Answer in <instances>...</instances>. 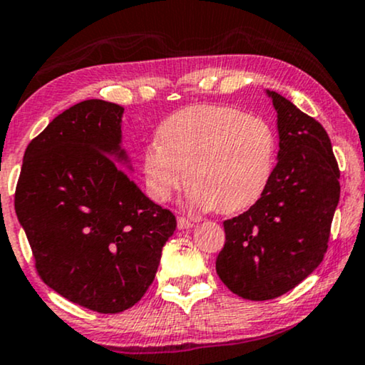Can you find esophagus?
<instances>
[{
	"label": "esophagus",
	"mask_w": 365,
	"mask_h": 365,
	"mask_svg": "<svg viewBox=\"0 0 365 365\" xmlns=\"http://www.w3.org/2000/svg\"><path fill=\"white\" fill-rule=\"evenodd\" d=\"M189 227H192V222L186 217L179 216L178 217V229H189Z\"/></svg>",
	"instance_id": "1"
}]
</instances>
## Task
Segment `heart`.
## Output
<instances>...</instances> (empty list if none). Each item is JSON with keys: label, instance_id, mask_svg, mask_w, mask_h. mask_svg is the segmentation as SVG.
Masks as SVG:
<instances>
[{"label": "heart", "instance_id": "b5f03b06", "mask_svg": "<svg viewBox=\"0 0 365 365\" xmlns=\"http://www.w3.org/2000/svg\"><path fill=\"white\" fill-rule=\"evenodd\" d=\"M276 161L277 138L267 119L196 104L164 119L158 141L144 149L141 169L153 201L168 202L189 174V207L236 214L262 197Z\"/></svg>", "mask_w": 365, "mask_h": 365}]
</instances>
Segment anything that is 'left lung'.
Listing matches in <instances>:
<instances>
[{
	"instance_id": "obj_1",
	"label": "left lung",
	"mask_w": 365,
	"mask_h": 365,
	"mask_svg": "<svg viewBox=\"0 0 365 365\" xmlns=\"http://www.w3.org/2000/svg\"><path fill=\"white\" fill-rule=\"evenodd\" d=\"M266 93L277 113V164L262 197L224 221L216 259L221 281L249 301L282 296L322 262L341 196L326 129L281 94Z\"/></svg>"
}]
</instances>
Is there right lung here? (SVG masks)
Returning a JSON list of instances; mask_svg holds the SVG:
<instances>
[{"instance_id":"add662e5","label":"right lung","mask_w":365,"mask_h":365,"mask_svg":"<svg viewBox=\"0 0 365 365\" xmlns=\"http://www.w3.org/2000/svg\"><path fill=\"white\" fill-rule=\"evenodd\" d=\"M123 114L119 104L88 99L54 118L28 144L14 194L44 284L101 314L144 296L176 229L173 212L118 168L133 173Z\"/></svg>"}]
</instances>
